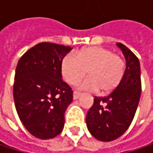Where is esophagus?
Wrapping results in <instances>:
<instances>
[{
	"instance_id": "obj_1",
	"label": "esophagus",
	"mask_w": 153,
	"mask_h": 153,
	"mask_svg": "<svg viewBox=\"0 0 153 153\" xmlns=\"http://www.w3.org/2000/svg\"><path fill=\"white\" fill-rule=\"evenodd\" d=\"M80 95H81V93H79V92H78V91H74V100L78 99V98L80 97Z\"/></svg>"
}]
</instances>
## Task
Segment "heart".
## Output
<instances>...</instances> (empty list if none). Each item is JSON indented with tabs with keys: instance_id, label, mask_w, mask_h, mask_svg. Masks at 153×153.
<instances>
[{
	"instance_id": "heart-1",
	"label": "heart",
	"mask_w": 153,
	"mask_h": 153,
	"mask_svg": "<svg viewBox=\"0 0 153 153\" xmlns=\"http://www.w3.org/2000/svg\"><path fill=\"white\" fill-rule=\"evenodd\" d=\"M78 87L81 89L97 91L106 95L111 93L120 85L125 72L123 59L103 47L84 48L76 55L67 54L61 63V73L70 84H75L85 76Z\"/></svg>"
}]
</instances>
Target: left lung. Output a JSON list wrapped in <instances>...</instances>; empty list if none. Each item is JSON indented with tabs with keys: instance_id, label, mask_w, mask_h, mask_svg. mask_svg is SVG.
I'll use <instances>...</instances> for the list:
<instances>
[{
	"instance_id": "1",
	"label": "left lung",
	"mask_w": 153,
	"mask_h": 153,
	"mask_svg": "<svg viewBox=\"0 0 153 153\" xmlns=\"http://www.w3.org/2000/svg\"><path fill=\"white\" fill-rule=\"evenodd\" d=\"M126 60L123 78L115 90L104 97H95L86 117L89 133L102 142L121 137L130 126L140 99L141 69L137 56L127 47L117 43Z\"/></svg>"
}]
</instances>
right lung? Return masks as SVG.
Returning a JSON list of instances; mask_svg holds the SVG:
<instances>
[{
	"instance_id": "obj_1",
	"label": "right lung",
	"mask_w": 153,
	"mask_h": 153,
	"mask_svg": "<svg viewBox=\"0 0 153 153\" xmlns=\"http://www.w3.org/2000/svg\"><path fill=\"white\" fill-rule=\"evenodd\" d=\"M72 49L42 42L25 52L17 63L13 87L16 110L25 128L35 137L51 139L64 128L73 91L62 79L61 63Z\"/></svg>"
}]
</instances>
